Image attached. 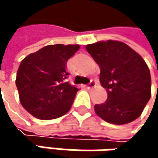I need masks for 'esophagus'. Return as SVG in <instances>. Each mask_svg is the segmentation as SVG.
<instances>
[{"label":"esophagus","instance_id":"34e87169","mask_svg":"<svg viewBox=\"0 0 158 158\" xmlns=\"http://www.w3.org/2000/svg\"><path fill=\"white\" fill-rule=\"evenodd\" d=\"M96 81L95 80H91L88 85H87V89H92V88H94L95 86H96Z\"/></svg>","mask_w":158,"mask_h":158}]
</instances>
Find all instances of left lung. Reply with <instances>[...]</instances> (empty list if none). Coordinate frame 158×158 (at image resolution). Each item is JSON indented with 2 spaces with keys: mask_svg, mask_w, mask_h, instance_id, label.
I'll return each instance as SVG.
<instances>
[{
  "mask_svg": "<svg viewBox=\"0 0 158 158\" xmlns=\"http://www.w3.org/2000/svg\"><path fill=\"white\" fill-rule=\"evenodd\" d=\"M86 49L100 66V82L108 91L106 102L94 106L95 112L113 124L137 119L151 97L150 71L142 56L112 40L87 45Z\"/></svg>",
  "mask_w": 158,
  "mask_h": 158,
  "instance_id": "left-lung-1",
  "label": "left lung"
}]
</instances>
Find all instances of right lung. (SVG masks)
Wrapping results in <instances>:
<instances>
[{
    "mask_svg": "<svg viewBox=\"0 0 158 158\" xmlns=\"http://www.w3.org/2000/svg\"><path fill=\"white\" fill-rule=\"evenodd\" d=\"M79 49V45H51L22 60L16 87L21 104L33 116L51 120L70 110L79 89L66 80L67 62Z\"/></svg>",
    "mask_w": 158,
    "mask_h": 158,
    "instance_id": "obj_1",
    "label": "right lung"
}]
</instances>
